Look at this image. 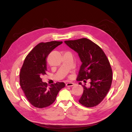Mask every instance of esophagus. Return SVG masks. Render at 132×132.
Returning <instances> with one entry per match:
<instances>
[{
	"label": "esophagus",
	"mask_w": 132,
	"mask_h": 132,
	"mask_svg": "<svg viewBox=\"0 0 132 132\" xmlns=\"http://www.w3.org/2000/svg\"><path fill=\"white\" fill-rule=\"evenodd\" d=\"M74 85H75V83H74L69 82V83H67L66 84V86L67 87H71V86H74Z\"/></svg>",
	"instance_id": "obj_1"
}]
</instances>
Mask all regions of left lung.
Here are the masks:
<instances>
[{
	"instance_id": "obj_1",
	"label": "left lung",
	"mask_w": 132,
	"mask_h": 132,
	"mask_svg": "<svg viewBox=\"0 0 132 132\" xmlns=\"http://www.w3.org/2000/svg\"><path fill=\"white\" fill-rule=\"evenodd\" d=\"M67 45L76 52L81 64L77 80L86 83L90 80V86H83V92L79 100L86 107H93L102 102L111 88L112 70L104 52L93 42L86 38L64 41Z\"/></svg>"
}]
</instances>
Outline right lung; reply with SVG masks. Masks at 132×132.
Returning <instances> with one entry per match:
<instances>
[{
  "label": "right lung",
  "instance_id": "add662e5",
  "mask_svg": "<svg viewBox=\"0 0 132 132\" xmlns=\"http://www.w3.org/2000/svg\"><path fill=\"white\" fill-rule=\"evenodd\" d=\"M61 44L62 41H56L38 44L27 55L21 69V89L29 103L36 108H45L52 104L59 91L65 86L63 82H57L48 87L41 79L47 71V56Z\"/></svg>",
  "mask_w": 132,
  "mask_h": 132
}]
</instances>
